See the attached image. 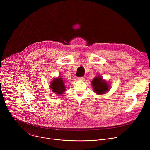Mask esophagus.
Returning <instances> with one entry per match:
<instances>
[{"label": "esophagus", "instance_id": "1", "mask_svg": "<svg viewBox=\"0 0 150 150\" xmlns=\"http://www.w3.org/2000/svg\"><path fill=\"white\" fill-rule=\"evenodd\" d=\"M78 80H81V81H83V80H84V79H85V78H83V77H78V78H77Z\"/></svg>", "mask_w": 150, "mask_h": 150}]
</instances>
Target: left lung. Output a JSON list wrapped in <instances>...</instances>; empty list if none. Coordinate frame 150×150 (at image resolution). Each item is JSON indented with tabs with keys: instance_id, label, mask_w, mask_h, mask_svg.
I'll return each mask as SVG.
<instances>
[{
	"instance_id": "left-lung-1",
	"label": "left lung",
	"mask_w": 150,
	"mask_h": 150,
	"mask_svg": "<svg viewBox=\"0 0 150 150\" xmlns=\"http://www.w3.org/2000/svg\"><path fill=\"white\" fill-rule=\"evenodd\" d=\"M94 92L98 94H104L109 91V87L107 82L102 79L100 76L96 77L91 82Z\"/></svg>"
}]
</instances>
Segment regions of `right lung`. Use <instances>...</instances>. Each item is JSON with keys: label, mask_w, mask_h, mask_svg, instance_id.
<instances>
[{"label": "right lung", "mask_w": 150, "mask_h": 150, "mask_svg": "<svg viewBox=\"0 0 150 150\" xmlns=\"http://www.w3.org/2000/svg\"><path fill=\"white\" fill-rule=\"evenodd\" d=\"M63 80L61 78H54L50 83V88L56 94L62 95L65 91V87L64 85Z\"/></svg>", "instance_id": "obj_1"}]
</instances>
